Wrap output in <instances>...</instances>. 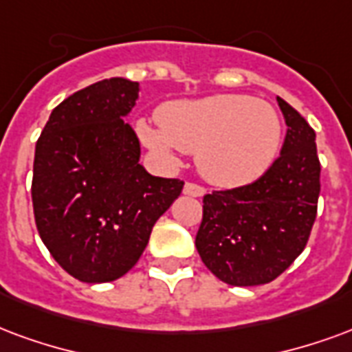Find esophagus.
<instances>
[{
	"mask_svg": "<svg viewBox=\"0 0 352 352\" xmlns=\"http://www.w3.org/2000/svg\"><path fill=\"white\" fill-rule=\"evenodd\" d=\"M183 192L186 196H192V197H203L207 194V190L203 188L201 184H196V183H186L184 184Z\"/></svg>",
	"mask_w": 352,
	"mask_h": 352,
	"instance_id": "obj_1",
	"label": "esophagus"
}]
</instances>
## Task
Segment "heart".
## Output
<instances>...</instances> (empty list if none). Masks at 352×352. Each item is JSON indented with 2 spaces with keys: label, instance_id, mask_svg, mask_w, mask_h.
<instances>
[{
  "label": "heart",
  "instance_id": "obj_1",
  "mask_svg": "<svg viewBox=\"0 0 352 352\" xmlns=\"http://www.w3.org/2000/svg\"><path fill=\"white\" fill-rule=\"evenodd\" d=\"M145 145L173 162L177 151L197 153L201 175L216 186H242L272 166L283 124L272 104L248 95L175 100L158 111V124L138 123Z\"/></svg>",
  "mask_w": 352,
  "mask_h": 352
}]
</instances>
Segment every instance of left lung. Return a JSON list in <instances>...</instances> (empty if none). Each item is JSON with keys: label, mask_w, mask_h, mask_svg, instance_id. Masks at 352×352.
Here are the masks:
<instances>
[{"label": "left lung", "mask_w": 352, "mask_h": 352, "mask_svg": "<svg viewBox=\"0 0 352 352\" xmlns=\"http://www.w3.org/2000/svg\"><path fill=\"white\" fill-rule=\"evenodd\" d=\"M287 134L280 156L257 181L203 197L196 235L201 261L236 287L276 280L306 248L321 192L315 132L278 96Z\"/></svg>", "instance_id": "obj_1"}]
</instances>
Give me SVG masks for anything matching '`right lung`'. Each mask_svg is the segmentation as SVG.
Returning a JSON list of instances; mask_svg holds the SVG:
<instances>
[{"instance_id":"1","label":"right lung","mask_w":352,"mask_h":352,"mask_svg":"<svg viewBox=\"0 0 352 352\" xmlns=\"http://www.w3.org/2000/svg\"><path fill=\"white\" fill-rule=\"evenodd\" d=\"M138 93L140 83L126 78L76 91L54 108L35 147L31 199L38 235L80 282L126 274L184 186L140 164V140L123 121Z\"/></svg>"}]
</instances>
